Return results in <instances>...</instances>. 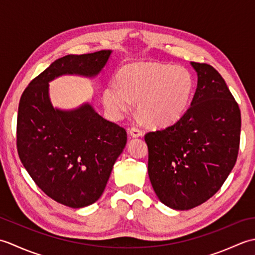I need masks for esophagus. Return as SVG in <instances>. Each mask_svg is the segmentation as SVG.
<instances>
[{
    "instance_id": "34e87169",
    "label": "esophagus",
    "mask_w": 255,
    "mask_h": 255,
    "mask_svg": "<svg viewBox=\"0 0 255 255\" xmlns=\"http://www.w3.org/2000/svg\"><path fill=\"white\" fill-rule=\"evenodd\" d=\"M128 132H129V134H130V136H131L132 138L142 137V134H143V132H142L141 129L136 128V127H132V128L129 129V131H128Z\"/></svg>"
}]
</instances>
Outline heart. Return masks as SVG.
Here are the masks:
<instances>
[{"label": "heart", "mask_w": 255, "mask_h": 255, "mask_svg": "<svg viewBox=\"0 0 255 255\" xmlns=\"http://www.w3.org/2000/svg\"><path fill=\"white\" fill-rule=\"evenodd\" d=\"M118 85L110 84L103 102L119 118L138 102V114L149 126L162 128L176 123L191 103L195 81L189 70L162 62L128 64L118 73Z\"/></svg>", "instance_id": "heart-1"}]
</instances>
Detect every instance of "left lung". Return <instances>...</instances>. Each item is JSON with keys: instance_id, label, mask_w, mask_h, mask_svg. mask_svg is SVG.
Wrapping results in <instances>:
<instances>
[{"instance_id": "obj_1", "label": "left lung", "mask_w": 255, "mask_h": 255, "mask_svg": "<svg viewBox=\"0 0 255 255\" xmlns=\"http://www.w3.org/2000/svg\"><path fill=\"white\" fill-rule=\"evenodd\" d=\"M191 64L198 77L191 106L175 124L144 136L150 182L161 203L177 210L219 191L240 145V108L225 80L207 63Z\"/></svg>"}]
</instances>
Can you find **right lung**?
<instances>
[{
  "instance_id": "add662e5",
  "label": "right lung",
  "mask_w": 255,
  "mask_h": 255,
  "mask_svg": "<svg viewBox=\"0 0 255 255\" xmlns=\"http://www.w3.org/2000/svg\"><path fill=\"white\" fill-rule=\"evenodd\" d=\"M112 50L57 59L21 94L17 151L26 171L47 196L72 208L99 199L126 145L127 132L89 103L71 111L52 106L49 82L64 74L94 78Z\"/></svg>"
}]
</instances>
